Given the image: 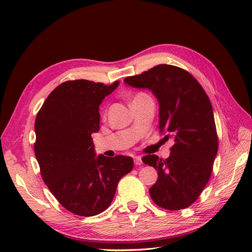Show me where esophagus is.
<instances>
[{
	"mask_svg": "<svg viewBox=\"0 0 252 252\" xmlns=\"http://www.w3.org/2000/svg\"><path fill=\"white\" fill-rule=\"evenodd\" d=\"M134 163H135L136 165H142V164H143L142 157H141V156H136V157H134Z\"/></svg>",
	"mask_w": 252,
	"mask_h": 252,
	"instance_id": "1",
	"label": "esophagus"
}]
</instances>
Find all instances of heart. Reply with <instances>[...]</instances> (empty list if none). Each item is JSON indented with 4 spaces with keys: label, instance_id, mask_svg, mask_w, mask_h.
<instances>
[{
    "label": "heart",
    "instance_id": "b5f03b06",
    "mask_svg": "<svg viewBox=\"0 0 252 252\" xmlns=\"http://www.w3.org/2000/svg\"><path fill=\"white\" fill-rule=\"evenodd\" d=\"M142 96H145V94H143V93H140V94H137L135 97H134V99L135 98H138V97H142Z\"/></svg>",
    "mask_w": 252,
    "mask_h": 252
}]
</instances>
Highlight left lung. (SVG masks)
<instances>
[{"mask_svg":"<svg viewBox=\"0 0 252 252\" xmlns=\"http://www.w3.org/2000/svg\"><path fill=\"white\" fill-rule=\"evenodd\" d=\"M125 83L155 95L159 104V131L164 141L173 142L165 160L156 155L142 158L158 172L149 195L167 210L189 207L210 179L218 153L210 99L190 73L165 63L127 77Z\"/></svg>","mask_w":252,"mask_h":252,"instance_id":"8db88e82","label":"left lung"}]
</instances>
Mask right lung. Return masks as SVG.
Segmentation results:
<instances>
[{
    "instance_id": "1",
    "label": "right lung",
    "mask_w": 252,
    "mask_h": 252,
    "mask_svg": "<svg viewBox=\"0 0 252 252\" xmlns=\"http://www.w3.org/2000/svg\"><path fill=\"white\" fill-rule=\"evenodd\" d=\"M119 83L63 82L35 118L34 154L42 179L61 205L77 216L105 211L118 182L133 169L132 157L97 156L91 137L99 130V105Z\"/></svg>"
}]
</instances>
